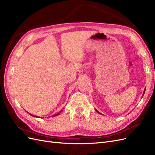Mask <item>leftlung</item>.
I'll return each mask as SVG.
<instances>
[{
	"instance_id": "8db88e82",
	"label": "left lung",
	"mask_w": 155,
	"mask_h": 155,
	"mask_svg": "<svg viewBox=\"0 0 155 155\" xmlns=\"http://www.w3.org/2000/svg\"><path fill=\"white\" fill-rule=\"evenodd\" d=\"M145 89H144V91H143V95H142L143 96V95H144V93H145ZM95 110H96V112H97V113H99L100 114H101V113H100V112L99 111H98L97 110H96V109H95Z\"/></svg>"
}]
</instances>
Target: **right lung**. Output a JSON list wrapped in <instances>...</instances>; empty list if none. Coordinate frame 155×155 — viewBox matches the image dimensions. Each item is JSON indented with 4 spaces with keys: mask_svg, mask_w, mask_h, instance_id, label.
<instances>
[{
    "mask_svg": "<svg viewBox=\"0 0 155 155\" xmlns=\"http://www.w3.org/2000/svg\"><path fill=\"white\" fill-rule=\"evenodd\" d=\"M61 111H62V110H61ZM61 111H59V113H58V114H55V115H54L53 116H58V115H59L60 113H61ZM31 116H33V117H36V118H38V117H37V116H34V115H33V114H30V113H29Z\"/></svg>",
    "mask_w": 155,
    "mask_h": 155,
    "instance_id": "right-lung-1",
    "label": "right lung"
}]
</instances>
